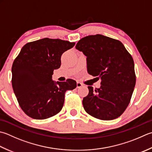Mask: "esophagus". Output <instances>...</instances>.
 Returning <instances> with one entry per match:
<instances>
[{
  "instance_id": "obj_1",
  "label": "esophagus",
  "mask_w": 152,
  "mask_h": 152,
  "mask_svg": "<svg viewBox=\"0 0 152 152\" xmlns=\"http://www.w3.org/2000/svg\"><path fill=\"white\" fill-rule=\"evenodd\" d=\"M76 86H77V88H80L82 87L83 84H82V83H80V82H77V83H76Z\"/></svg>"
}]
</instances>
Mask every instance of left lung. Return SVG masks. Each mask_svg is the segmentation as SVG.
Masks as SVG:
<instances>
[{"instance_id": "1", "label": "left lung", "mask_w": 152, "mask_h": 152, "mask_svg": "<svg viewBox=\"0 0 152 152\" xmlns=\"http://www.w3.org/2000/svg\"><path fill=\"white\" fill-rule=\"evenodd\" d=\"M76 49L87 56L88 72L102 80L101 87L88 86L84 97L86 113L98 119L113 120L123 113L136 84L134 63L120 41L97 34L82 38Z\"/></svg>"}]
</instances>
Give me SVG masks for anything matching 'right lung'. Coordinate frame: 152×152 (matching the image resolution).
<instances>
[{
	"label": "right lung",
	"mask_w": 152,
	"mask_h": 152,
	"mask_svg": "<svg viewBox=\"0 0 152 152\" xmlns=\"http://www.w3.org/2000/svg\"><path fill=\"white\" fill-rule=\"evenodd\" d=\"M75 43L43 38L26 43L12 66V84L18 102L34 119H46L61 111L65 92L76 88L72 79L55 82L53 71L60 68L62 53Z\"/></svg>",
	"instance_id": "obj_1"
}]
</instances>
